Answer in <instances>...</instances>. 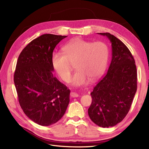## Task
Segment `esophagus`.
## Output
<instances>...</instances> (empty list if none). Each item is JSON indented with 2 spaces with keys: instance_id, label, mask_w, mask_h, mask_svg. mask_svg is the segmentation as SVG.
<instances>
[{
  "instance_id": "esophagus-1",
  "label": "esophagus",
  "mask_w": 149,
  "mask_h": 149,
  "mask_svg": "<svg viewBox=\"0 0 149 149\" xmlns=\"http://www.w3.org/2000/svg\"><path fill=\"white\" fill-rule=\"evenodd\" d=\"M70 96L71 97H77L79 96V94L75 92H71Z\"/></svg>"
}]
</instances>
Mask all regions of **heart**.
<instances>
[{"instance_id": "b5f03b06", "label": "heart", "mask_w": 149, "mask_h": 149, "mask_svg": "<svg viewBox=\"0 0 149 149\" xmlns=\"http://www.w3.org/2000/svg\"><path fill=\"white\" fill-rule=\"evenodd\" d=\"M63 53L55 52L52 64L58 76L65 82L71 78V65L75 64L76 72L71 80L75 87L86 85L89 79L94 80L104 72L109 60V49L102 42H91L75 38L63 47Z\"/></svg>"}]
</instances>
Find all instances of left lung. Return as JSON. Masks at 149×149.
I'll use <instances>...</instances> for the list:
<instances>
[{
  "label": "left lung",
  "instance_id": "obj_1",
  "mask_svg": "<svg viewBox=\"0 0 149 149\" xmlns=\"http://www.w3.org/2000/svg\"><path fill=\"white\" fill-rule=\"evenodd\" d=\"M112 60L105 76L94 88L88 109L90 119L102 127H113L124 119L137 91V74L135 60L125 45L109 33Z\"/></svg>",
  "mask_w": 149,
  "mask_h": 149
}]
</instances>
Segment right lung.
Returning <instances> with one entry per match:
<instances>
[{
	"instance_id": "right-lung-1",
	"label": "right lung",
	"mask_w": 149,
	"mask_h": 149,
	"mask_svg": "<svg viewBox=\"0 0 149 149\" xmlns=\"http://www.w3.org/2000/svg\"><path fill=\"white\" fill-rule=\"evenodd\" d=\"M67 36L44 34L26 45L18 58L14 84L20 105L34 123L48 126L65 114L70 90L53 76L52 56Z\"/></svg>"
}]
</instances>
